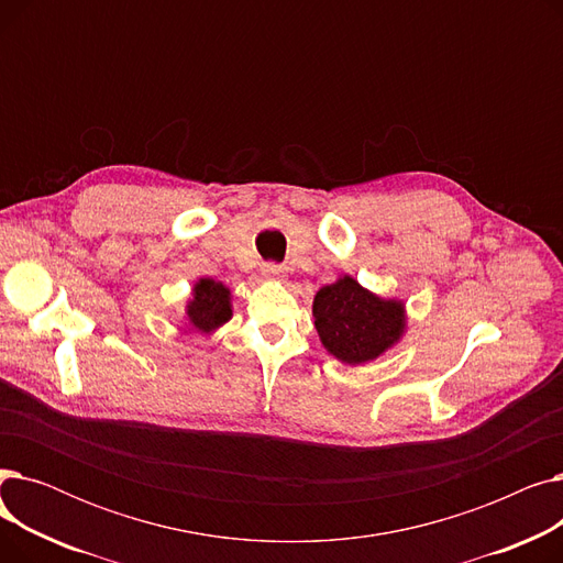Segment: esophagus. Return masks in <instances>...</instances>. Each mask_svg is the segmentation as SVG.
Listing matches in <instances>:
<instances>
[{
	"label": "esophagus",
	"mask_w": 563,
	"mask_h": 563,
	"mask_svg": "<svg viewBox=\"0 0 563 563\" xmlns=\"http://www.w3.org/2000/svg\"><path fill=\"white\" fill-rule=\"evenodd\" d=\"M262 274H264L266 278H272V280H283L285 274H287V269H285L283 264L266 262V264H262Z\"/></svg>",
	"instance_id": "esophagus-1"
}]
</instances>
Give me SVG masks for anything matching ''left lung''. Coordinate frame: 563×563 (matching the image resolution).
<instances>
[{
    "label": "left lung",
    "instance_id": "8db88e82",
    "mask_svg": "<svg viewBox=\"0 0 563 563\" xmlns=\"http://www.w3.org/2000/svg\"><path fill=\"white\" fill-rule=\"evenodd\" d=\"M314 329L329 353L346 365L378 358L404 333V303L376 294L344 276L321 287L312 303Z\"/></svg>",
    "mask_w": 563,
    "mask_h": 563
}]
</instances>
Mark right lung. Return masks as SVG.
<instances>
[{
  "label": "right lung",
  "instance_id": "right-lung-1",
  "mask_svg": "<svg viewBox=\"0 0 563 563\" xmlns=\"http://www.w3.org/2000/svg\"><path fill=\"white\" fill-rule=\"evenodd\" d=\"M189 323L200 333H212L232 317L230 289L212 278H200L187 306Z\"/></svg>",
  "mask_w": 563,
  "mask_h": 563
}]
</instances>
